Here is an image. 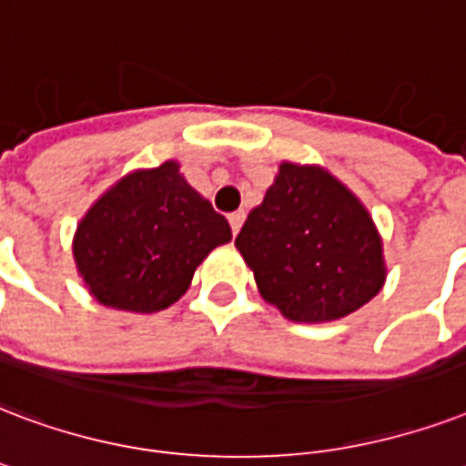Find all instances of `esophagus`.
<instances>
[{
  "mask_svg": "<svg viewBox=\"0 0 466 466\" xmlns=\"http://www.w3.org/2000/svg\"><path fill=\"white\" fill-rule=\"evenodd\" d=\"M244 218H247L244 212H232V215H229V227H232L234 234L241 229V225H244Z\"/></svg>",
  "mask_w": 466,
  "mask_h": 466,
  "instance_id": "esophagus-1",
  "label": "esophagus"
}]
</instances>
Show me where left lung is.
Segmentation results:
<instances>
[{"label": "left lung", "mask_w": 466, "mask_h": 466, "mask_svg": "<svg viewBox=\"0 0 466 466\" xmlns=\"http://www.w3.org/2000/svg\"><path fill=\"white\" fill-rule=\"evenodd\" d=\"M261 296L293 322H329L381 290V239L347 187L315 166L283 163L237 234Z\"/></svg>", "instance_id": "1"}]
</instances>
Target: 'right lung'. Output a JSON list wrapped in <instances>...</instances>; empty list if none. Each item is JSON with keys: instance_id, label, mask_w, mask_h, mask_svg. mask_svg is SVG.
I'll return each instance as SVG.
<instances>
[{"instance_id": "right-lung-1", "label": "right lung", "mask_w": 466, "mask_h": 466, "mask_svg": "<svg viewBox=\"0 0 466 466\" xmlns=\"http://www.w3.org/2000/svg\"><path fill=\"white\" fill-rule=\"evenodd\" d=\"M232 229L168 161L106 190L77 225L76 264L90 293L116 310L158 312Z\"/></svg>"}]
</instances>
